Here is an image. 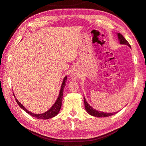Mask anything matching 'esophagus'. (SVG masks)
<instances>
[{"label":"esophagus","instance_id":"1","mask_svg":"<svg viewBox=\"0 0 146 146\" xmlns=\"http://www.w3.org/2000/svg\"><path fill=\"white\" fill-rule=\"evenodd\" d=\"M71 77L72 78H75L76 76H75V74H72V75H71Z\"/></svg>","mask_w":146,"mask_h":146}]
</instances>
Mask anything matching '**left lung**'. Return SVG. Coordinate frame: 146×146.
I'll use <instances>...</instances> for the list:
<instances>
[{"instance_id":"1","label":"left lung","mask_w":146,"mask_h":146,"mask_svg":"<svg viewBox=\"0 0 146 146\" xmlns=\"http://www.w3.org/2000/svg\"><path fill=\"white\" fill-rule=\"evenodd\" d=\"M117 36H118V39L120 43L121 44H125V45H128L129 47L131 48L130 44H129L128 41H126V39L124 38L123 36L120 33H117ZM84 105H85V108H86V111L89 114L91 115L92 116H94V117H108V116L112 115L113 114H115V112L114 113H104L102 112H100V111H98L94 109L93 108L91 107V106L89 105V103L87 102V101L85 98V97H84Z\"/></svg>"}]
</instances>
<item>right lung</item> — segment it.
Instances as JSON below:
<instances>
[{
  "label": "right lung",
  "instance_id": "right-lung-1",
  "mask_svg": "<svg viewBox=\"0 0 146 146\" xmlns=\"http://www.w3.org/2000/svg\"><path fill=\"white\" fill-rule=\"evenodd\" d=\"M66 80H67V76H66L64 78V80H63V82L62 83V86H61V88H60V90L59 96H58V98L56 100V102H55L54 105H53L48 110L46 111V112L41 113V114H36V113H33L31 112H29V110L26 109V108L23 107V106L19 102H18V100L17 98H15L16 102H17L18 105L20 106V107L21 108H22L23 110L25 111L26 112L33 116V117H36L37 119H48L54 117H55V116H56L58 113H59L60 108H61L62 100V96H63V91H64V88L66 86ZM13 95H14V94H13ZM14 96H15V95H14Z\"/></svg>",
  "mask_w": 146,
  "mask_h": 146
}]
</instances>
